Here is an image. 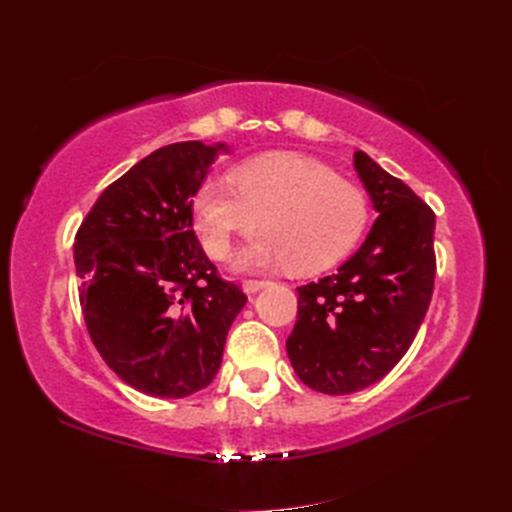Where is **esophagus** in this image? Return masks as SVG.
Instances as JSON below:
<instances>
[{
	"instance_id": "1",
	"label": "esophagus",
	"mask_w": 512,
	"mask_h": 512,
	"mask_svg": "<svg viewBox=\"0 0 512 512\" xmlns=\"http://www.w3.org/2000/svg\"><path fill=\"white\" fill-rule=\"evenodd\" d=\"M271 282H267V280H245L243 282V290L247 292V294H254V292H258V290H262L265 286H269Z\"/></svg>"
}]
</instances>
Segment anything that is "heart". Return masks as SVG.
<instances>
[{"label": "heart", "instance_id": "heart-1", "mask_svg": "<svg viewBox=\"0 0 512 512\" xmlns=\"http://www.w3.org/2000/svg\"><path fill=\"white\" fill-rule=\"evenodd\" d=\"M230 181H205L192 196V224L205 252L224 260L237 237L267 232L237 258L239 269L322 271L359 243L369 222L361 188L297 153H273L235 168Z\"/></svg>", "mask_w": 512, "mask_h": 512}]
</instances>
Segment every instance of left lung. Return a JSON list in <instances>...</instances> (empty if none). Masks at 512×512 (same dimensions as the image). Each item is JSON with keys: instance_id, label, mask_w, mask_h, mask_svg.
<instances>
[{"instance_id": "8db88e82", "label": "left lung", "mask_w": 512, "mask_h": 512, "mask_svg": "<svg viewBox=\"0 0 512 512\" xmlns=\"http://www.w3.org/2000/svg\"><path fill=\"white\" fill-rule=\"evenodd\" d=\"M354 168L378 220L333 275L297 288L286 342L301 382L327 395L356 393L389 374L414 342L436 280V215L365 151L354 153Z\"/></svg>"}]
</instances>
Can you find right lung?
<instances>
[{"label": "right lung", "instance_id": "add662e5", "mask_svg": "<svg viewBox=\"0 0 512 512\" xmlns=\"http://www.w3.org/2000/svg\"><path fill=\"white\" fill-rule=\"evenodd\" d=\"M220 151L166 145L113 181L74 243L91 342L115 374L151 397L209 386L247 297L222 280L192 228V196Z\"/></svg>", "mask_w": 512, "mask_h": 512}]
</instances>
